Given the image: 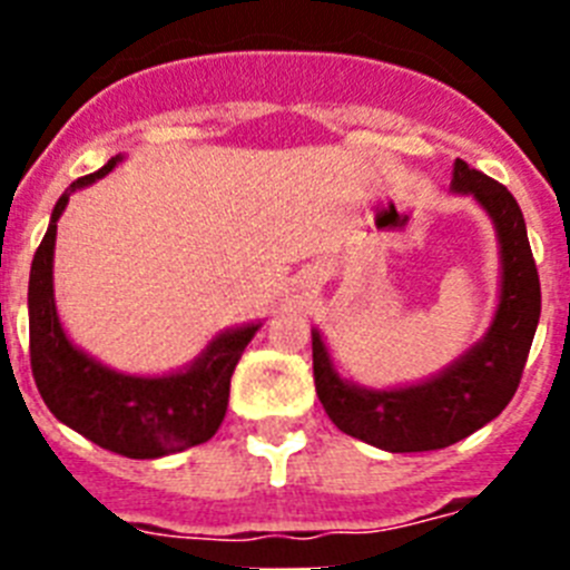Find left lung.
I'll return each instance as SVG.
<instances>
[{
	"instance_id": "obj_1",
	"label": "left lung",
	"mask_w": 570,
	"mask_h": 570,
	"mask_svg": "<svg viewBox=\"0 0 570 570\" xmlns=\"http://www.w3.org/2000/svg\"><path fill=\"white\" fill-rule=\"evenodd\" d=\"M451 188L471 194L488 210L500 239L502 288L488 334L428 382L371 391L336 374L328 347L314 331V382L325 414L347 436L391 454L448 448L497 420L520 387L540 322V274L511 190L462 159L454 163Z\"/></svg>"
}]
</instances>
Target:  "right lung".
Segmentation results:
<instances>
[{"mask_svg": "<svg viewBox=\"0 0 570 570\" xmlns=\"http://www.w3.org/2000/svg\"><path fill=\"white\" fill-rule=\"evenodd\" d=\"M122 156L88 174L59 196L48 234L30 265L28 320L30 367L50 414L85 440L128 460H156L203 445L219 431L228 411L230 376L259 325H242L216 336L194 365L168 376L116 374L90 360L65 336L53 302V245L57 219L70 194L97 183Z\"/></svg>", "mask_w": 570, "mask_h": 570, "instance_id": "obj_1", "label": "right lung"}]
</instances>
